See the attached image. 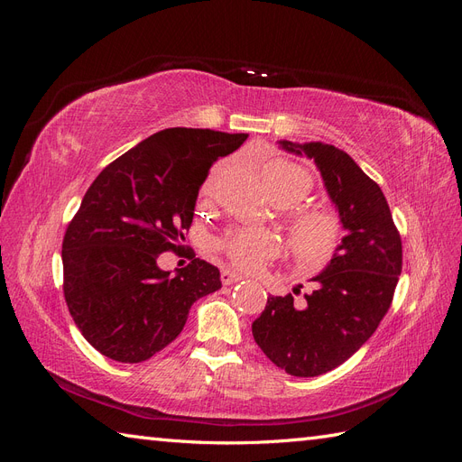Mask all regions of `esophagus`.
<instances>
[{"label":"esophagus","instance_id":"34e87169","mask_svg":"<svg viewBox=\"0 0 462 462\" xmlns=\"http://www.w3.org/2000/svg\"><path fill=\"white\" fill-rule=\"evenodd\" d=\"M243 275L236 273V272H231V270H221V283L223 285H233L236 282H241Z\"/></svg>","mask_w":462,"mask_h":462}]
</instances>
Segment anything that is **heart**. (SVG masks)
Wrapping results in <instances>:
<instances>
[{"mask_svg": "<svg viewBox=\"0 0 462 462\" xmlns=\"http://www.w3.org/2000/svg\"><path fill=\"white\" fill-rule=\"evenodd\" d=\"M217 170L209 173L204 192L212 190ZM263 185L272 200L295 204L312 189V179L300 165L287 160H273L263 170ZM341 223L329 209H302L291 219L289 241L295 258L304 265H321L337 246ZM235 265L243 270H256L273 256L275 245L268 235L254 231H235L219 243Z\"/></svg>", "mask_w": 462, "mask_h": 462, "instance_id": "b5f03b06", "label": "heart"}]
</instances>
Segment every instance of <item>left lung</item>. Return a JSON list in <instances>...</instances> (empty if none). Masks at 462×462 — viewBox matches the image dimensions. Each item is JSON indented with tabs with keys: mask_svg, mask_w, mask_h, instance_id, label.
I'll list each match as a JSON object with an SVG mask.
<instances>
[{
	"mask_svg": "<svg viewBox=\"0 0 462 462\" xmlns=\"http://www.w3.org/2000/svg\"><path fill=\"white\" fill-rule=\"evenodd\" d=\"M314 160L345 229L341 245L297 306L292 295L268 297L253 335L277 368L297 377L337 368L365 345L387 314L402 268L401 236L382 189L346 152L326 143L279 141Z\"/></svg>",
	"mask_w": 462,
	"mask_h": 462,
	"instance_id": "1",
	"label": "left lung"
}]
</instances>
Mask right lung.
Here are the masks:
<instances>
[{
    "instance_id": "right-lung-1",
    "label": "right lung",
    "mask_w": 462,
    "mask_h": 462,
    "mask_svg": "<svg viewBox=\"0 0 462 462\" xmlns=\"http://www.w3.org/2000/svg\"><path fill=\"white\" fill-rule=\"evenodd\" d=\"M245 133L163 129L94 179L63 236V292L77 328L104 356L136 365L183 331L190 306L221 289L216 265L194 258L163 272L158 256L185 241L209 167Z\"/></svg>"
}]
</instances>
